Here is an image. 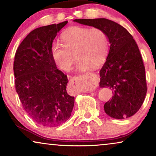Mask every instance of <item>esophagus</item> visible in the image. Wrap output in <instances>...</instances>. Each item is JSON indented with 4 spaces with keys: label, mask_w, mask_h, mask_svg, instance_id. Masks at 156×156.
<instances>
[{
    "label": "esophagus",
    "mask_w": 156,
    "mask_h": 156,
    "mask_svg": "<svg viewBox=\"0 0 156 156\" xmlns=\"http://www.w3.org/2000/svg\"><path fill=\"white\" fill-rule=\"evenodd\" d=\"M83 76H86V77H88V78H94V80H97L98 79V76H97V75L94 74V73H86L85 75H83ZM71 82L73 83H78V77H76V78H73L72 80H70Z\"/></svg>",
    "instance_id": "1"
}]
</instances>
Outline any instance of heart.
<instances>
[{"instance_id": "b5f03b06", "label": "heart", "mask_w": 156, "mask_h": 156, "mask_svg": "<svg viewBox=\"0 0 156 156\" xmlns=\"http://www.w3.org/2000/svg\"><path fill=\"white\" fill-rule=\"evenodd\" d=\"M62 44H53L51 55L55 64L62 70L69 71L75 62L77 71H86L104 63L109 50L106 33L98 28L73 26L61 36Z\"/></svg>"}]
</instances>
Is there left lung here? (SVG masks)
Segmentation results:
<instances>
[{
    "instance_id": "1",
    "label": "left lung",
    "mask_w": 156,
    "mask_h": 156,
    "mask_svg": "<svg viewBox=\"0 0 156 156\" xmlns=\"http://www.w3.org/2000/svg\"><path fill=\"white\" fill-rule=\"evenodd\" d=\"M73 21L101 28L108 36L110 49L100 71V87L112 89L113 96L105 103V112L118 119L133 116L141 108L147 90L145 68L136 41L124 27L110 20Z\"/></svg>"
}]
</instances>
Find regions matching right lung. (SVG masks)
<instances>
[{
    "label": "right lung",
    "mask_w": 156,
    "mask_h": 156,
    "mask_svg": "<svg viewBox=\"0 0 156 156\" xmlns=\"http://www.w3.org/2000/svg\"><path fill=\"white\" fill-rule=\"evenodd\" d=\"M67 21L39 27L30 32L16 51L15 89L23 108L33 120L56 127L70 117L75 98L67 94V77L57 69L51 48Z\"/></svg>",
    "instance_id": "1"
}]
</instances>
